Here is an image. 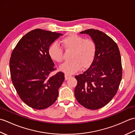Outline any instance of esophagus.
Masks as SVG:
<instances>
[{"label":"esophagus","instance_id":"1","mask_svg":"<svg viewBox=\"0 0 135 135\" xmlns=\"http://www.w3.org/2000/svg\"><path fill=\"white\" fill-rule=\"evenodd\" d=\"M64 76H65V80H68V79L70 78L71 77V75H67V74H65Z\"/></svg>","mask_w":135,"mask_h":135}]
</instances>
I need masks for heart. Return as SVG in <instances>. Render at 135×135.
I'll return each instance as SVG.
<instances>
[{
    "mask_svg": "<svg viewBox=\"0 0 135 135\" xmlns=\"http://www.w3.org/2000/svg\"><path fill=\"white\" fill-rule=\"evenodd\" d=\"M63 48L71 50L70 59L60 67V70L67 75H72L81 69H86L93 62L96 51L95 43L91 39H86L75 33H69L60 41ZM50 58L57 62L63 60L62 49L56 43L51 44L48 49Z\"/></svg>",
    "mask_w": 135,
    "mask_h": 135,
    "instance_id": "1",
    "label": "heart"
}]
</instances>
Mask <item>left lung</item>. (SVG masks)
I'll list each match as a JSON object with an SVG mask.
<instances>
[{"mask_svg":"<svg viewBox=\"0 0 135 135\" xmlns=\"http://www.w3.org/2000/svg\"><path fill=\"white\" fill-rule=\"evenodd\" d=\"M89 35L95 43V57L90 67L76 75L74 94L79 104L90 110L107 104L117 92L122 75L118 46L110 36L97 30L80 32Z\"/></svg>","mask_w":135,"mask_h":135,"instance_id":"8db88e82","label":"left lung"}]
</instances>
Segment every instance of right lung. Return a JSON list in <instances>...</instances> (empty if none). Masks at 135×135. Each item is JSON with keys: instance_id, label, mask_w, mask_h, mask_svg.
Returning a JSON list of instances; mask_svg holds the SVG:
<instances>
[{"instance_id": "right-lung-1", "label": "right lung", "mask_w": 135, "mask_h": 135, "mask_svg": "<svg viewBox=\"0 0 135 135\" xmlns=\"http://www.w3.org/2000/svg\"><path fill=\"white\" fill-rule=\"evenodd\" d=\"M61 35L41 29L32 30L20 40L11 53L13 84L22 101L36 110L46 108L56 101L64 80L61 72L50 76L55 69L48 53L50 46Z\"/></svg>"}]
</instances>
